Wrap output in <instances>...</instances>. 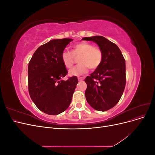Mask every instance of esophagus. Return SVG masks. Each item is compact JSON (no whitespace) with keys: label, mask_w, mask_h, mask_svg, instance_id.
Instances as JSON below:
<instances>
[{"label":"esophagus","mask_w":155,"mask_h":155,"mask_svg":"<svg viewBox=\"0 0 155 155\" xmlns=\"http://www.w3.org/2000/svg\"><path fill=\"white\" fill-rule=\"evenodd\" d=\"M78 79L79 81H82V80H83V79H84V78L83 77H79Z\"/></svg>","instance_id":"34e87169"}]
</instances>
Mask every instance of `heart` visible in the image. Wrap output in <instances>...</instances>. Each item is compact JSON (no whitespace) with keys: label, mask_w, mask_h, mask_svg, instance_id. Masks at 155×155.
<instances>
[{"label":"heart","mask_w":155,"mask_h":155,"mask_svg":"<svg viewBox=\"0 0 155 155\" xmlns=\"http://www.w3.org/2000/svg\"><path fill=\"white\" fill-rule=\"evenodd\" d=\"M79 58L77 66L69 70L71 76H79L87 73L88 68L95 70L100 66L103 60L101 50L88 42L82 41L74 45L72 51L65 50L61 54V61L65 67L71 68L75 61V58Z\"/></svg>","instance_id":"obj_1"}]
</instances>
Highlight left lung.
<instances>
[{
	"instance_id": "obj_1",
	"label": "left lung",
	"mask_w": 155,
	"mask_h": 155,
	"mask_svg": "<svg viewBox=\"0 0 155 155\" xmlns=\"http://www.w3.org/2000/svg\"><path fill=\"white\" fill-rule=\"evenodd\" d=\"M82 40L95 42L102 51L100 66L85 79L87 85L85 94L93 109L106 111L118 104L124 91L125 59L118 46L104 37H86Z\"/></svg>"
}]
</instances>
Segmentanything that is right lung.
<instances>
[{"label": "right lung", "instance_id": "obj_1", "mask_svg": "<svg viewBox=\"0 0 155 155\" xmlns=\"http://www.w3.org/2000/svg\"><path fill=\"white\" fill-rule=\"evenodd\" d=\"M72 39L51 40L41 45L28 64V91L38 109L49 115L67 110L78 83L76 76L62 79L68 73L61 61V54Z\"/></svg>", "mask_w": 155, "mask_h": 155}]
</instances>
